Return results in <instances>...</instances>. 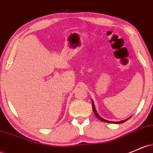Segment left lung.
Wrapping results in <instances>:
<instances>
[{
  "instance_id": "left-lung-1",
  "label": "left lung",
  "mask_w": 153,
  "mask_h": 153,
  "mask_svg": "<svg viewBox=\"0 0 153 153\" xmlns=\"http://www.w3.org/2000/svg\"><path fill=\"white\" fill-rule=\"evenodd\" d=\"M91 102H92V107H93V110H94V114H95V115L96 116H97V118H99L100 119V120H102V121H103V122H106V123H116V124H119V123H124V122H126V120H128L129 118H130V117H128V118L127 119H126V120H120V121H117V122H114V121H110V120H105V119H104V118H102V117L100 116V115H99L98 113H97V110H96V108H95V106H94V102H93V100H91Z\"/></svg>"
}]
</instances>
